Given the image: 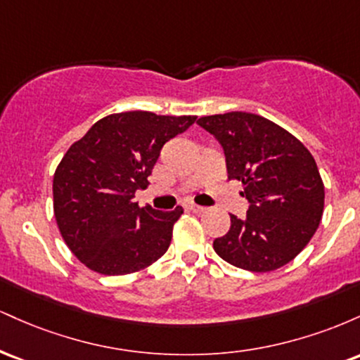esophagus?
Returning <instances> with one entry per match:
<instances>
[{
  "instance_id": "esophagus-1",
  "label": "esophagus",
  "mask_w": 360,
  "mask_h": 360,
  "mask_svg": "<svg viewBox=\"0 0 360 360\" xmlns=\"http://www.w3.org/2000/svg\"><path fill=\"white\" fill-rule=\"evenodd\" d=\"M186 210H188V212H193V213H203L205 212V206H198V205H188L186 206Z\"/></svg>"
}]
</instances>
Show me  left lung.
<instances>
[{
    "label": "left lung",
    "mask_w": 360,
    "mask_h": 360,
    "mask_svg": "<svg viewBox=\"0 0 360 360\" xmlns=\"http://www.w3.org/2000/svg\"><path fill=\"white\" fill-rule=\"evenodd\" d=\"M198 125L225 152L229 179L242 181L250 206L213 249L240 269L269 272L300 254L321 221L325 188L316 162L298 139L245 111L201 117Z\"/></svg>",
    "instance_id": "8db88e82"
}]
</instances>
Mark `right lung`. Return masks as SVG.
Returning <instances> with one entry per match:
<instances>
[{
	"label": "right lung",
	"mask_w": 360,
	"mask_h": 360,
	"mask_svg": "<svg viewBox=\"0 0 360 360\" xmlns=\"http://www.w3.org/2000/svg\"><path fill=\"white\" fill-rule=\"evenodd\" d=\"M196 117L125 111L98 120L74 142L53 174V214L62 238L91 271L123 276L162 257L183 214L140 208L160 148Z\"/></svg>",
	"instance_id": "right-lung-1"
}]
</instances>
